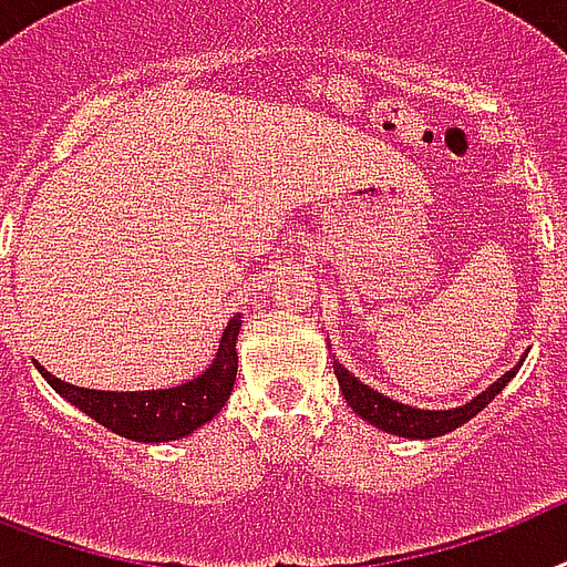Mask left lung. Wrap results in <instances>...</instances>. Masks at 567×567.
<instances>
[{"label": "left lung", "mask_w": 567, "mask_h": 567, "mask_svg": "<svg viewBox=\"0 0 567 567\" xmlns=\"http://www.w3.org/2000/svg\"><path fill=\"white\" fill-rule=\"evenodd\" d=\"M520 363L512 367L506 375H499L491 388L482 390L480 396H473L471 402H464V405L458 408H446V411H423V408L402 405L396 399H390L384 396V393H379V390L367 388V384L354 379L352 372L346 370L340 361H333V375L340 381V390H343L346 402H349L354 414L363 416L367 423H372L375 429H381V432L399 434V437L429 441V437H441V434L446 432H455L458 425H464L467 420H473V416L480 414L482 408L488 405L491 399L497 396L499 390L515 379V372L520 370Z\"/></svg>", "instance_id": "obj_1"}]
</instances>
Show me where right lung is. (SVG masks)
Instances as JSON below:
<instances>
[{"instance_id": "1", "label": "right lung", "mask_w": 567, "mask_h": 567, "mask_svg": "<svg viewBox=\"0 0 567 567\" xmlns=\"http://www.w3.org/2000/svg\"><path fill=\"white\" fill-rule=\"evenodd\" d=\"M239 328H243V316H234L224 328L218 352H215L213 363L206 367V372L168 390H133V393L91 390L55 379L43 367H38V370L59 396H64L82 414L105 425L109 432L138 443L179 441V437H186L204 423H209L221 411L224 402L230 399L236 370H239V358H236Z\"/></svg>"}]
</instances>
